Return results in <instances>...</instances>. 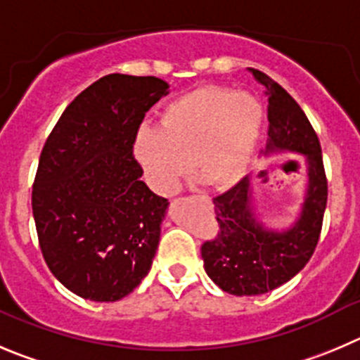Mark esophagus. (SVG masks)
Segmentation results:
<instances>
[{"label":"esophagus","mask_w":360,"mask_h":360,"mask_svg":"<svg viewBox=\"0 0 360 360\" xmlns=\"http://www.w3.org/2000/svg\"><path fill=\"white\" fill-rule=\"evenodd\" d=\"M207 201H208V200H207ZM208 203H210V201H208Z\"/></svg>","instance_id":"34e87169"}]
</instances>
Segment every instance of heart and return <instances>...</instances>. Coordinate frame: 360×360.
I'll return each mask as SVG.
<instances>
[{
    "mask_svg": "<svg viewBox=\"0 0 360 360\" xmlns=\"http://www.w3.org/2000/svg\"><path fill=\"white\" fill-rule=\"evenodd\" d=\"M262 118V105L252 95L203 86L171 101L160 112L159 127H141L132 150L155 193H176L191 160L203 186L224 189L248 173Z\"/></svg>",
    "mask_w": 360,
    "mask_h": 360,
    "instance_id": "b5f03b06",
    "label": "heart"
}]
</instances>
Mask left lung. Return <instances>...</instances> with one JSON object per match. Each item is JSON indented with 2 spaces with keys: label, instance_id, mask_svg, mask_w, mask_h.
<instances>
[{
  "label": "left lung",
  "instance_id": "1",
  "mask_svg": "<svg viewBox=\"0 0 360 360\" xmlns=\"http://www.w3.org/2000/svg\"><path fill=\"white\" fill-rule=\"evenodd\" d=\"M269 97V139L263 155L299 153L306 160L307 186L295 221L269 228L256 215L251 178L214 198L217 237L201 245L205 272L226 293L263 295L288 283L313 256L327 207V178L318 136L300 105L263 72L251 68Z\"/></svg>",
  "mask_w": 360,
  "mask_h": 360
}]
</instances>
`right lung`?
Returning a JSON list of instances; mask_svg holds the SVG:
<instances>
[{"instance_id":"obj_1","label":"right lung","mask_w":360,"mask_h":360,"mask_svg":"<svg viewBox=\"0 0 360 360\" xmlns=\"http://www.w3.org/2000/svg\"><path fill=\"white\" fill-rule=\"evenodd\" d=\"M166 81L109 74L68 104L40 153L32 207L44 259L67 290L116 302L143 281L159 248L166 198L132 155Z\"/></svg>"}]
</instances>
